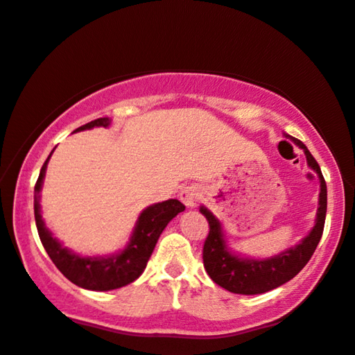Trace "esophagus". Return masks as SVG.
<instances>
[{
    "mask_svg": "<svg viewBox=\"0 0 355 355\" xmlns=\"http://www.w3.org/2000/svg\"><path fill=\"white\" fill-rule=\"evenodd\" d=\"M179 198H181V202L186 205L187 208H193L200 198V192H198V189L193 186L184 187L181 190V193H179Z\"/></svg>",
    "mask_w": 355,
    "mask_h": 355,
    "instance_id": "esophagus-1",
    "label": "esophagus"
}]
</instances>
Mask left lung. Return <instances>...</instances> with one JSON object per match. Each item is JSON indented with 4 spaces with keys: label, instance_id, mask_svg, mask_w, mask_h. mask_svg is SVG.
I'll return each mask as SVG.
<instances>
[{
    "label": "left lung",
    "instance_id": "obj_1",
    "mask_svg": "<svg viewBox=\"0 0 355 355\" xmlns=\"http://www.w3.org/2000/svg\"><path fill=\"white\" fill-rule=\"evenodd\" d=\"M286 137H290L297 147L304 150L307 165L314 169L318 179H320L315 224L309 235H306L300 243L286 251H282L280 254L274 256V258H241V256L229 251L219 219L208 208H200V213L207 218L209 224V234L203 245V266L214 284H218L230 293H237V295H261V293L270 291L277 288V286L286 284L302 267L309 263L318 241L322 239L327 214L325 179L322 176L320 166H318L315 158L311 155V152L307 150L304 144L291 136Z\"/></svg>",
    "mask_w": 355,
    "mask_h": 355
}]
</instances>
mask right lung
<instances>
[{
    "instance_id": "1",
    "label": "right lung",
    "mask_w": 355,
    "mask_h": 355,
    "mask_svg": "<svg viewBox=\"0 0 355 355\" xmlns=\"http://www.w3.org/2000/svg\"><path fill=\"white\" fill-rule=\"evenodd\" d=\"M110 125V118H97L94 121L86 123L75 131L91 130L94 126ZM54 152V150H53ZM49 157L46 158L43 168H41L38 181L35 184V220H37V229L41 243H43L46 253L55 267L62 272L71 284L81 286V288L92 291H109L121 288L131 282H135L146 269L147 261L150 258L153 248H155L158 237H160L163 229L166 227L169 220L184 211L186 207L176 198L166 200V202L155 203L147 207L137 218L136 227L132 230L130 243L120 253L112 256H80L71 253L65 246L59 243L58 239L53 237L49 229L46 227L43 218H41L40 209V192L43 186V179L46 168H48Z\"/></svg>"
}]
</instances>
